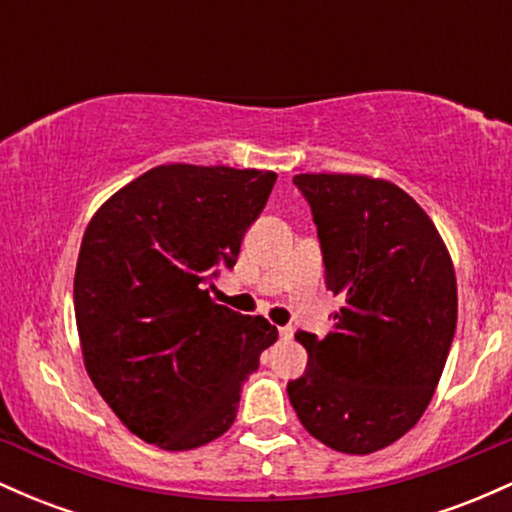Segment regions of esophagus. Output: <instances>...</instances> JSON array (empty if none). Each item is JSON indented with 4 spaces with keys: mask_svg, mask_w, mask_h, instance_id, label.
<instances>
[{
    "mask_svg": "<svg viewBox=\"0 0 512 512\" xmlns=\"http://www.w3.org/2000/svg\"><path fill=\"white\" fill-rule=\"evenodd\" d=\"M279 337L281 339H291L293 337V327H279Z\"/></svg>",
    "mask_w": 512,
    "mask_h": 512,
    "instance_id": "esophagus-1",
    "label": "esophagus"
}]
</instances>
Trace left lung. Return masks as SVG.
I'll list each match as a JSON object with an SVG mask.
<instances>
[{
    "mask_svg": "<svg viewBox=\"0 0 512 512\" xmlns=\"http://www.w3.org/2000/svg\"><path fill=\"white\" fill-rule=\"evenodd\" d=\"M293 182L313 209L327 289L344 305L325 339L296 334L308 368L286 390L310 436L368 455L414 428L436 392L457 325L455 267L436 223L390 180Z\"/></svg>",
    "mask_w": 512,
    "mask_h": 512,
    "instance_id": "left-lung-1",
    "label": "left lung"
}]
</instances>
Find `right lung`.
Returning a JSON list of instances; mask_svg holds the SVG:
<instances>
[{
	"mask_svg": "<svg viewBox=\"0 0 512 512\" xmlns=\"http://www.w3.org/2000/svg\"><path fill=\"white\" fill-rule=\"evenodd\" d=\"M274 182L272 170L168 163L88 221L74 274L86 373L117 419L156 448L195 450L223 436L245 378L279 337L262 315L209 296Z\"/></svg>",
	"mask_w": 512,
	"mask_h": 512,
	"instance_id": "1",
	"label": "right lung"
}]
</instances>
